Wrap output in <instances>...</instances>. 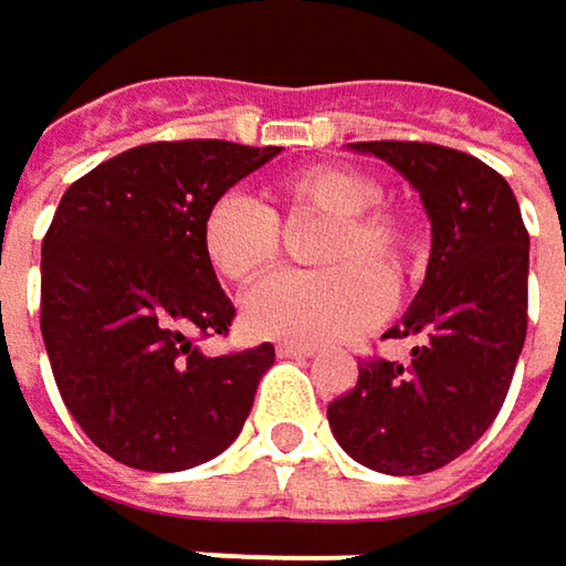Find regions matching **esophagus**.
Instances as JSON below:
<instances>
[{
    "mask_svg": "<svg viewBox=\"0 0 566 566\" xmlns=\"http://www.w3.org/2000/svg\"><path fill=\"white\" fill-rule=\"evenodd\" d=\"M279 356L282 359H311L314 346H301V343H279Z\"/></svg>",
    "mask_w": 566,
    "mask_h": 566,
    "instance_id": "1",
    "label": "esophagus"
}]
</instances>
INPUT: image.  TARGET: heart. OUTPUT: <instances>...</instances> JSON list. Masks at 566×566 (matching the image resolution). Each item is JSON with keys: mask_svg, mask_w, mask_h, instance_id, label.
<instances>
[{"mask_svg": "<svg viewBox=\"0 0 566 566\" xmlns=\"http://www.w3.org/2000/svg\"><path fill=\"white\" fill-rule=\"evenodd\" d=\"M382 184L349 165H311L279 184L275 210L245 193L217 197L200 223L203 262L232 284L262 279L282 252L279 213L331 217L321 245V275H275L242 301V321L255 336L301 346L334 343L382 321L388 290L401 291L418 269V232L376 207Z\"/></svg>", "mask_w": 566, "mask_h": 566, "instance_id": "1", "label": "heart"}]
</instances>
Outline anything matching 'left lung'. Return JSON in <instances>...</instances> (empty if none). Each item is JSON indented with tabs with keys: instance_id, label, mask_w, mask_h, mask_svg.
<instances>
[{
	"instance_id": "left-lung-1",
	"label": "left lung",
	"mask_w": 566,
	"mask_h": 566,
	"mask_svg": "<svg viewBox=\"0 0 566 566\" xmlns=\"http://www.w3.org/2000/svg\"><path fill=\"white\" fill-rule=\"evenodd\" d=\"M408 180L431 220L428 275L386 336H418L411 363L373 359L331 401L336 443L388 476H421L495 421L528 331V230L509 180L431 142H353Z\"/></svg>"
}]
</instances>
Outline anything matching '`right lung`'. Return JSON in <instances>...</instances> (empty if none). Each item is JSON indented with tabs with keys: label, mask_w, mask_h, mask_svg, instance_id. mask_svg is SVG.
<instances>
[{
	"label": "right lung",
	"mask_w": 566,
	"mask_h": 566,
	"mask_svg": "<svg viewBox=\"0 0 566 566\" xmlns=\"http://www.w3.org/2000/svg\"><path fill=\"white\" fill-rule=\"evenodd\" d=\"M282 148L220 138L129 148L67 187L41 245V336L83 434L148 473L220 457L239 437L275 346L207 356L235 307L203 262L200 223Z\"/></svg>",
	"instance_id": "obj_1"
}]
</instances>
